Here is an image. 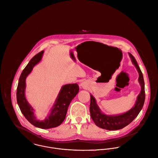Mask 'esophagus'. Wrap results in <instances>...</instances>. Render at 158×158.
<instances>
[{
	"label": "esophagus",
	"mask_w": 158,
	"mask_h": 158,
	"mask_svg": "<svg viewBox=\"0 0 158 158\" xmlns=\"http://www.w3.org/2000/svg\"><path fill=\"white\" fill-rule=\"evenodd\" d=\"M81 85H82V86H84V84H81Z\"/></svg>",
	"instance_id": "esophagus-1"
}]
</instances>
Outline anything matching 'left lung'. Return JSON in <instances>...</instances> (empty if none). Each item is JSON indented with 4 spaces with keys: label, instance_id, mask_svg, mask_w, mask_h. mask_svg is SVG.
<instances>
[{
    "label": "left lung",
    "instance_id": "8db88e82",
    "mask_svg": "<svg viewBox=\"0 0 158 158\" xmlns=\"http://www.w3.org/2000/svg\"><path fill=\"white\" fill-rule=\"evenodd\" d=\"M129 56L139 74V82L141 85V92L137 97L134 107L126 113L118 115H106L103 114L97 105L95 98L90 94V116L95 124L102 129L116 131L124 128L134 120L143 106L145 100V92L143 74L134 56L130 53Z\"/></svg>",
    "mask_w": 158,
    "mask_h": 158
}]
</instances>
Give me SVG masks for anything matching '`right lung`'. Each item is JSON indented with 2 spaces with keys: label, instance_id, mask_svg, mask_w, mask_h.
I'll return each mask as SVG.
<instances>
[{
  "label": "right lung",
  "instance_id": "1",
  "mask_svg": "<svg viewBox=\"0 0 158 158\" xmlns=\"http://www.w3.org/2000/svg\"><path fill=\"white\" fill-rule=\"evenodd\" d=\"M44 51L35 55L22 71L19 79L16 90L17 103L25 118L33 126L40 129H50L60 126L64 120L68 106L72 100L79 92V85L77 84L63 85L50 110V114L43 121L37 120L34 115L33 108L27 102L25 97L26 79L31 73L34 66L39 63L42 57Z\"/></svg>",
  "mask_w": 158,
  "mask_h": 158
}]
</instances>
